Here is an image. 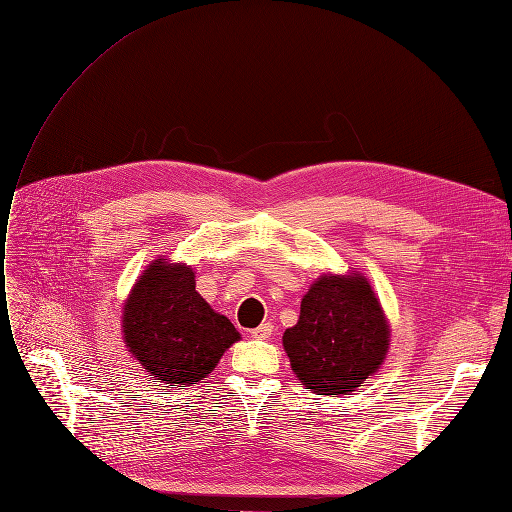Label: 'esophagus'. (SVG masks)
Returning <instances> with one entry per match:
<instances>
[{
    "mask_svg": "<svg viewBox=\"0 0 512 512\" xmlns=\"http://www.w3.org/2000/svg\"><path fill=\"white\" fill-rule=\"evenodd\" d=\"M272 331H274V325H272V323H263V325H259L257 329H253L251 335H253L255 339H270V337H272Z\"/></svg>",
    "mask_w": 512,
    "mask_h": 512,
    "instance_id": "obj_1",
    "label": "esophagus"
}]
</instances>
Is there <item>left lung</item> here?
<instances>
[{
	"label": "left lung",
	"mask_w": 512,
	"mask_h": 512,
	"mask_svg": "<svg viewBox=\"0 0 512 512\" xmlns=\"http://www.w3.org/2000/svg\"><path fill=\"white\" fill-rule=\"evenodd\" d=\"M388 323L361 274L318 278L301 301L297 325L282 335L295 375L318 394H348L380 369Z\"/></svg>",
	"instance_id": "obj_1"
}]
</instances>
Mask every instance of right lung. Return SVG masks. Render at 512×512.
<instances>
[{
	"label": "right lung",
	"instance_id": "1",
	"mask_svg": "<svg viewBox=\"0 0 512 512\" xmlns=\"http://www.w3.org/2000/svg\"><path fill=\"white\" fill-rule=\"evenodd\" d=\"M124 339L164 384H194L215 369L240 335L196 291L192 268L156 261L124 306Z\"/></svg>",
	"mask_w": 512,
	"mask_h": 512
}]
</instances>
